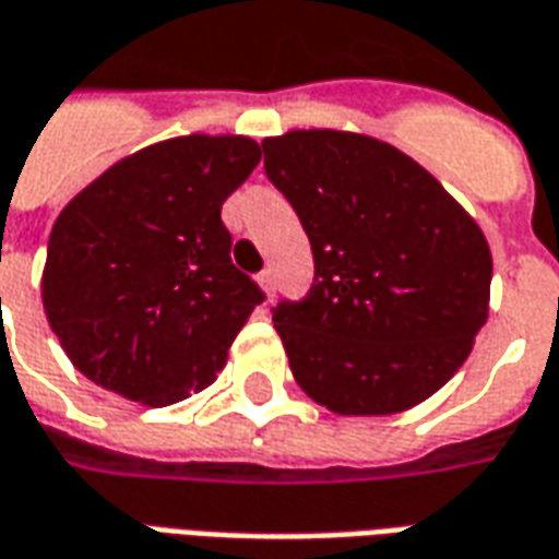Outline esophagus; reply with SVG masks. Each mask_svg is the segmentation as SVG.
Wrapping results in <instances>:
<instances>
[{
  "label": "esophagus",
  "mask_w": 559,
  "mask_h": 559,
  "mask_svg": "<svg viewBox=\"0 0 559 559\" xmlns=\"http://www.w3.org/2000/svg\"><path fill=\"white\" fill-rule=\"evenodd\" d=\"M257 281H260V287L266 293V302H272V296H275V275H272V272H263Z\"/></svg>",
  "instance_id": "1"
}]
</instances>
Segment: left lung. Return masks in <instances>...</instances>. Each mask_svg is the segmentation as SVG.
Masks as SVG:
<instances>
[{
	"label": "left lung",
	"instance_id": "left-lung-1",
	"mask_svg": "<svg viewBox=\"0 0 559 559\" xmlns=\"http://www.w3.org/2000/svg\"><path fill=\"white\" fill-rule=\"evenodd\" d=\"M263 151L314 253L306 299L272 311L296 384L347 417L429 400L487 323L493 260L481 226L372 135L293 130Z\"/></svg>",
	"mask_w": 559,
	"mask_h": 559
}]
</instances>
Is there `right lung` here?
I'll return each mask as SVG.
<instances>
[{"mask_svg":"<svg viewBox=\"0 0 559 559\" xmlns=\"http://www.w3.org/2000/svg\"><path fill=\"white\" fill-rule=\"evenodd\" d=\"M248 135H178L105 169L50 229L41 302L93 384L171 405L212 384L266 296L233 266L226 197L260 163Z\"/></svg>","mask_w":559,"mask_h":559,"instance_id":"right-lung-1","label":"right lung"}]
</instances>
